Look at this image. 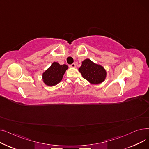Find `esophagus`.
Segmentation results:
<instances>
[{
  "label": "esophagus",
  "instance_id": "34e87169",
  "mask_svg": "<svg viewBox=\"0 0 149 149\" xmlns=\"http://www.w3.org/2000/svg\"><path fill=\"white\" fill-rule=\"evenodd\" d=\"M75 66H76V65L75 63H72V65H69V67H70V68H75Z\"/></svg>",
  "mask_w": 149,
  "mask_h": 149
}]
</instances>
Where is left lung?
<instances>
[{
    "label": "left lung",
    "instance_id": "1",
    "mask_svg": "<svg viewBox=\"0 0 149 149\" xmlns=\"http://www.w3.org/2000/svg\"><path fill=\"white\" fill-rule=\"evenodd\" d=\"M79 70L84 79L93 84L101 83L105 80L106 77L107 73L105 69L88 58L82 61Z\"/></svg>",
    "mask_w": 149,
    "mask_h": 149
}]
</instances>
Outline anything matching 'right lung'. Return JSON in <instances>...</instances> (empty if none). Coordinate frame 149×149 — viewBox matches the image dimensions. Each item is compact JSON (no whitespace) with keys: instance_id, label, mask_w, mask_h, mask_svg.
Segmentation results:
<instances>
[{"instance_id":"right-lung-1","label":"right lung","mask_w":149,"mask_h":149,"mask_svg":"<svg viewBox=\"0 0 149 149\" xmlns=\"http://www.w3.org/2000/svg\"><path fill=\"white\" fill-rule=\"evenodd\" d=\"M68 69L66 65H61L57 62L52 63L51 66L43 73L42 79L44 83L49 86L57 84L62 80Z\"/></svg>"}]
</instances>
